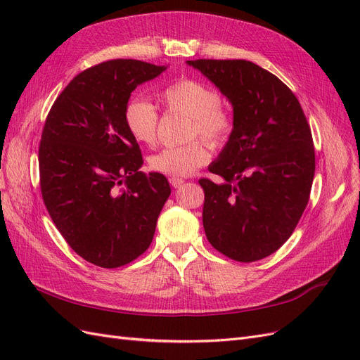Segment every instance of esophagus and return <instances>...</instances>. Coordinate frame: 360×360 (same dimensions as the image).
I'll return each instance as SVG.
<instances>
[{
  "label": "esophagus",
  "instance_id": "esophagus-1",
  "mask_svg": "<svg viewBox=\"0 0 360 360\" xmlns=\"http://www.w3.org/2000/svg\"><path fill=\"white\" fill-rule=\"evenodd\" d=\"M169 183H171L172 188L177 189V188H180L181 184L184 183V180H183V179H179V177H171V179H169Z\"/></svg>",
  "mask_w": 360,
  "mask_h": 360
}]
</instances>
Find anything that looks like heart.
Returning a JSON list of instances; mask_svg holds the SVG:
<instances>
[{
    "mask_svg": "<svg viewBox=\"0 0 360 360\" xmlns=\"http://www.w3.org/2000/svg\"><path fill=\"white\" fill-rule=\"evenodd\" d=\"M160 102L169 111L191 117L189 135L202 136L209 143L219 146L230 138L234 118L221 106V96L210 85L195 79H180L167 85L159 93ZM124 123L139 144L153 146L158 138L159 115L153 103L143 97L132 99L124 110ZM210 159V150L202 139L189 144L174 146L160 150L150 158L153 171L168 176H189Z\"/></svg>",
    "mask_w": 360,
    "mask_h": 360,
    "instance_id": "b5f03b06",
    "label": "heart"
}]
</instances>
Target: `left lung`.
<instances>
[{
    "instance_id": "left-lung-1",
    "label": "left lung",
    "mask_w": 360,
    "mask_h": 360,
    "mask_svg": "<svg viewBox=\"0 0 360 360\" xmlns=\"http://www.w3.org/2000/svg\"><path fill=\"white\" fill-rule=\"evenodd\" d=\"M233 106L234 129L201 179L202 225L212 246L252 263L284 245L308 204L315 172L311 129L297 97L246 60H193Z\"/></svg>"
}]
</instances>
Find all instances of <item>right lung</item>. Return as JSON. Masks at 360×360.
I'll return each instance as SVG.
<instances>
[{
    "instance_id": "add662e5",
    "label": "right lung",
    "mask_w": 360,
    "mask_h": 360,
    "mask_svg": "<svg viewBox=\"0 0 360 360\" xmlns=\"http://www.w3.org/2000/svg\"><path fill=\"white\" fill-rule=\"evenodd\" d=\"M163 70L139 60L97 64L69 82L43 126V201L64 240L99 267L146 252L171 193L163 174L139 171L143 155L124 123L130 93Z\"/></svg>"
}]
</instances>
